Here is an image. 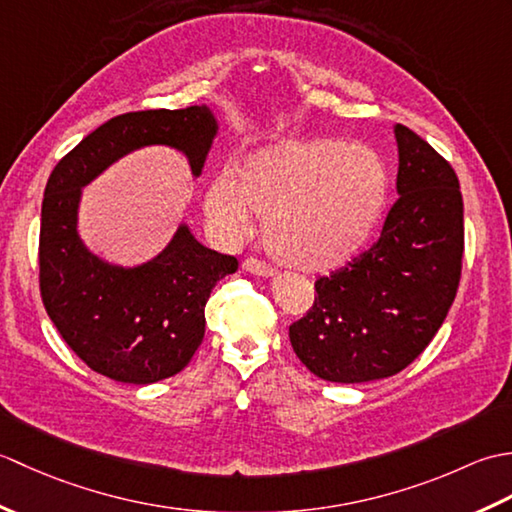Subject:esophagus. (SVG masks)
I'll list each match as a JSON object with an SVG mask.
<instances>
[{
    "instance_id": "1",
    "label": "esophagus",
    "mask_w": 512,
    "mask_h": 512,
    "mask_svg": "<svg viewBox=\"0 0 512 512\" xmlns=\"http://www.w3.org/2000/svg\"><path fill=\"white\" fill-rule=\"evenodd\" d=\"M242 268L246 270V273L250 275H257V277H275V268L268 266L264 262H259V259H246V262L242 264Z\"/></svg>"
}]
</instances>
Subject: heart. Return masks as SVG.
I'll list each match as a JSON object with an SVG mask.
<instances>
[{
    "instance_id": "b5f03b06",
    "label": "heart",
    "mask_w": 512,
    "mask_h": 512,
    "mask_svg": "<svg viewBox=\"0 0 512 512\" xmlns=\"http://www.w3.org/2000/svg\"><path fill=\"white\" fill-rule=\"evenodd\" d=\"M383 162L361 145L306 140L244 160L237 180L220 173L204 209L228 242H242L266 217V244L279 262L319 273L341 266L372 235L387 202Z\"/></svg>"
}]
</instances>
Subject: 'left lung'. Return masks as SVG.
I'll use <instances>...</instances> for the list:
<instances>
[{"label": "left lung", "mask_w": 512, "mask_h": 512, "mask_svg": "<svg viewBox=\"0 0 512 512\" xmlns=\"http://www.w3.org/2000/svg\"><path fill=\"white\" fill-rule=\"evenodd\" d=\"M396 191L378 242L328 277L290 343L314 376L369 383L405 369L431 343L455 299L464 204L451 165L427 140L394 125Z\"/></svg>", "instance_id": "8db88e82"}]
</instances>
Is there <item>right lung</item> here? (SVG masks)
Returning a JSON list of instances; mask_svg holds the SVG:
<instances>
[{
	"mask_svg": "<svg viewBox=\"0 0 512 512\" xmlns=\"http://www.w3.org/2000/svg\"><path fill=\"white\" fill-rule=\"evenodd\" d=\"M209 105L114 116L52 169L41 204L39 286L63 341L94 372L116 383L151 385L182 372L204 339V306L237 259L215 253L180 224L156 257L112 264L79 235L83 189L116 160L162 145L187 158L200 178L217 136Z\"/></svg>",
	"mask_w": 512,
	"mask_h": 512,
	"instance_id": "right-lung-1",
	"label": "right lung"
}]
</instances>
